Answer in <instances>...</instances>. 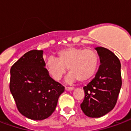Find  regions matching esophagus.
Here are the masks:
<instances>
[{"label":"esophagus","mask_w":131,"mask_h":131,"mask_svg":"<svg viewBox=\"0 0 131 131\" xmlns=\"http://www.w3.org/2000/svg\"><path fill=\"white\" fill-rule=\"evenodd\" d=\"M73 90H74L73 88H67V87L65 88V90H67V91H73Z\"/></svg>","instance_id":"1"}]
</instances>
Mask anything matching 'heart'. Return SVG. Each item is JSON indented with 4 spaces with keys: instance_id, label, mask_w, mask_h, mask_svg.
I'll use <instances>...</instances> for the list:
<instances>
[{
    "instance_id": "heart-1",
    "label": "heart",
    "mask_w": 131,
    "mask_h": 131,
    "mask_svg": "<svg viewBox=\"0 0 131 131\" xmlns=\"http://www.w3.org/2000/svg\"><path fill=\"white\" fill-rule=\"evenodd\" d=\"M56 55L57 59L50 57L45 64L48 73L56 80H60L68 68L67 83H85L92 78L97 69L99 58L93 50L69 46L59 50Z\"/></svg>"
}]
</instances>
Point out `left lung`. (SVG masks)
Masks as SVG:
<instances>
[{
    "mask_svg": "<svg viewBox=\"0 0 131 131\" xmlns=\"http://www.w3.org/2000/svg\"><path fill=\"white\" fill-rule=\"evenodd\" d=\"M100 66L94 78L83 88L85 99L80 104L86 116L99 118L114 108L122 87L121 63L112 51L96 47Z\"/></svg>",
    "mask_w": 131,
    "mask_h": 131,
    "instance_id": "1",
    "label": "left lung"
}]
</instances>
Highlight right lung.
Masks as SVG:
<instances>
[{
  "label": "right lung",
  "mask_w": 131,
  "mask_h": 131,
  "mask_svg": "<svg viewBox=\"0 0 131 131\" xmlns=\"http://www.w3.org/2000/svg\"><path fill=\"white\" fill-rule=\"evenodd\" d=\"M42 50L25 53L10 69L9 89L21 115L43 120L56 110L64 88L50 77Z\"/></svg>",
  "instance_id": "1"
}]
</instances>
